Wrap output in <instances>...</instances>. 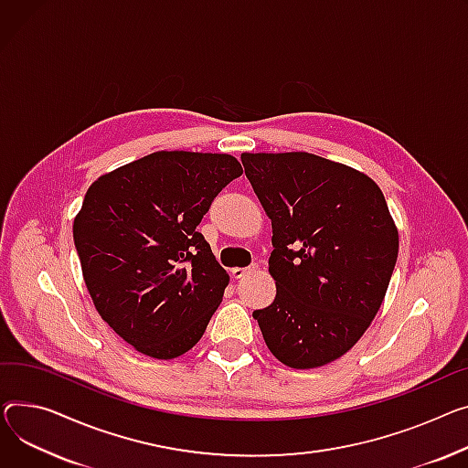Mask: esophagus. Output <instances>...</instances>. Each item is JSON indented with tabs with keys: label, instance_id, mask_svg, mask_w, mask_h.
Returning a JSON list of instances; mask_svg holds the SVG:
<instances>
[{
	"label": "esophagus",
	"instance_id": "1",
	"mask_svg": "<svg viewBox=\"0 0 468 468\" xmlns=\"http://www.w3.org/2000/svg\"><path fill=\"white\" fill-rule=\"evenodd\" d=\"M254 271H258V265H252V267H233L231 269V274H233V278H242V276H246V274H250V272H254Z\"/></svg>",
	"mask_w": 468,
	"mask_h": 468
}]
</instances>
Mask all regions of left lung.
Returning <instances> with one entry per match:
<instances>
[{
    "label": "left lung",
    "mask_w": 468,
    "mask_h": 468,
    "mask_svg": "<svg viewBox=\"0 0 468 468\" xmlns=\"http://www.w3.org/2000/svg\"><path fill=\"white\" fill-rule=\"evenodd\" d=\"M271 218L274 301L254 310L271 354L292 368L345 356L380 310L399 231L378 184L308 152H242Z\"/></svg>",
    "instance_id": "left-lung-1"
}]
</instances>
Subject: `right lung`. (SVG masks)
<instances>
[{"label": "right lung", "instance_id": "1", "mask_svg": "<svg viewBox=\"0 0 468 468\" xmlns=\"http://www.w3.org/2000/svg\"><path fill=\"white\" fill-rule=\"evenodd\" d=\"M240 175L229 154L160 150L91 182L73 222L82 278L137 352L175 359L203 336L229 274L197 226Z\"/></svg>", "mask_w": 468, "mask_h": 468}]
</instances>
